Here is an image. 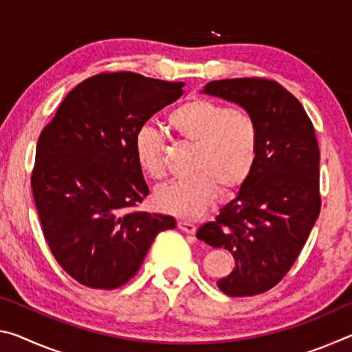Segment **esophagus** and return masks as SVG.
Instances as JSON below:
<instances>
[{
	"mask_svg": "<svg viewBox=\"0 0 352 352\" xmlns=\"http://www.w3.org/2000/svg\"><path fill=\"white\" fill-rule=\"evenodd\" d=\"M178 228L188 234H195V231H197V226L192 222H188V220H178Z\"/></svg>",
	"mask_w": 352,
	"mask_h": 352,
	"instance_id": "1",
	"label": "esophagus"
}]
</instances>
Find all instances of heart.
Listing matches in <instances>:
<instances>
[{
	"mask_svg": "<svg viewBox=\"0 0 352 352\" xmlns=\"http://www.w3.org/2000/svg\"><path fill=\"white\" fill-rule=\"evenodd\" d=\"M168 122L178 136L195 144V172L160 186L155 200L164 212L197 219L212 205L219 188L231 192L252 175L258 158V126L247 111L206 98L177 105L169 111ZM133 155L148 177H164V138L157 129L144 124L136 130Z\"/></svg>",
	"mask_w": 352,
	"mask_h": 352,
	"instance_id": "1",
	"label": "heart"
}]
</instances>
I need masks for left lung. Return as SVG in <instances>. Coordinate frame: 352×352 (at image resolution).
I'll return each instance as SVG.
<instances>
[{
  "label": "left lung",
  "instance_id": "obj_1",
  "mask_svg": "<svg viewBox=\"0 0 352 352\" xmlns=\"http://www.w3.org/2000/svg\"><path fill=\"white\" fill-rule=\"evenodd\" d=\"M205 94L241 105L258 126V158L248 180L197 239L233 253L236 267L217 287L228 296L270 290L294 265L318 219L317 136L294 94L261 77L212 80Z\"/></svg>",
  "mask_w": 352,
  "mask_h": 352
}]
</instances>
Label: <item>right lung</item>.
<instances>
[{
    "instance_id": "obj_1",
    "label": "right lung",
    "mask_w": 352,
    "mask_h": 352,
    "mask_svg": "<svg viewBox=\"0 0 352 352\" xmlns=\"http://www.w3.org/2000/svg\"><path fill=\"white\" fill-rule=\"evenodd\" d=\"M183 82L130 71L83 80L40 133L31 177L41 230L62 269L91 289L132 279L160 231L163 214L129 211L148 194L133 136L183 94Z\"/></svg>"
}]
</instances>
